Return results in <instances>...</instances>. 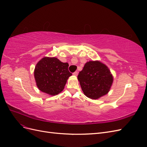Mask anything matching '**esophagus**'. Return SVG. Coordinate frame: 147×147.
Wrapping results in <instances>:
<instances>
[{
	"label": "esophagus",
	"instance_id": "1",
	"mask_svg": "<svg viewBox=\"0 0 147 147\" xmlns=\"http://www.w3.org/2000/svg\"><path fill=\"white\" fill-rule=\"evenodd\" d=\"M78 72H77V71H76V72H75L73 74H74V75H75V76H77V75H78Z\"/></svg>",
	"mask_w": 147,
	"mask_h": 147
}]
</instances>
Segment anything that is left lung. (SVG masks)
Instances as JSON below:
<instances>
[{
  "instance_id": "1",
  "label": "left lung",
  "mask_w": 147,
  "mask_h": 147,
  "mask_svg": "<svg viewBox=\"0 0 147 147\" xmlns=\"http://www.w3.org/2000/svg\"><path fill=\"white\" fill-rule=\"evenodd\" d=\"M78 80L84 95L92 99L107 94L113 81L108 67L98 61L87 62Z\"/></svg>"
}]
</instances>
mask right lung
Masks as SVG:
<instances>
[{
	"mask_svg": "<svg viewBox=\"0 0 147 147\" xmlns=\"http://www.w3.org/2000/svg\"><path fill=\"white\" fill-rule=\"evenodd\" d=\"M69 64L56 57H45L38 62L34 70V77L38 88L48 94H58L64 90L67 80L72 75Z\"/></svg>",
	"mask_w": 147,
	"mask_h": 147,
	"instance_id": "1",
	"label": "right lung"
}]
</instances>
